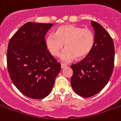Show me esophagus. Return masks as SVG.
Masks as SVG:
<instances>
[{
    "label": "esophagus",
    "mask_w": 121,
    "mask_h": 121,
    "mask_svg": "<svg viewBox=\"0 0 121 121\" xmlns=\"http://www.w3.org/2000/svg\"><path fill=\"white\" fill-rule=\"evenodd\" d=\"M67 67V65H65V64H63V63H61V67L62 69L64 68V67Z\"/></svg>",
    "instance_id": "1"
}]
</instances>
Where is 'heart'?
<instances>
[{
	"label": "heart",
	"instance_id": "obj_1",
	"mask_svg": "<svg viewBox=\"0 0 121 121\" xmlns=\"http://www.w3.org/2000/svg\"><path fill=\"white\" fill-rule=\"evenodd\" d=\"M95 37L93 31L89 28H82L73 25H65L58 27L55 34H50L45 38V45L48 52L53 56L60 54L61 60L70 62L77 57H86L93 48Z\"/></svg>",
	"mask_w": 121,
	"mask_h": 121
}]
</instances>
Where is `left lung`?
I'll return each instance as SVG.
<instances>
[{"mask_svg": "<svg viewBox=\"0 0 121 121\" xmlns=\"http://www.w3.org/2000/svg\"><path fill=\"white\" fill-rule=\"evenodd\" d=\"M95 42L91 52L80 62L71 66L73 71L71 84L74 91L82 97L96 95L109 82L114 67V44L102 26L91 21Z\"/></svg>", "mask_w": 121, "mask_h": 121, "instance_id": "1", "label": "left lung"}]
</instances>
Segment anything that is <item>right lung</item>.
I'll use <instances>...</instances> for the list:
<instances>
[{
	"label": "right lung",
	"instance_id": "1",
	"mask_svg": "<svg viewBox=\"0 0 121 121\" xmlns=\"http://www.w3.org/2000/svg\"><path fill=\"white\" fill-rule=\"evenodd\" d=\"M50 23L28 22L10 39L7 50V67L15 87L34 99L47 96L61 70V64L50 54L45 36Z\"/></svg>",
	"mask_w": 121,
	"mask_h": 121
}]
</instances>
